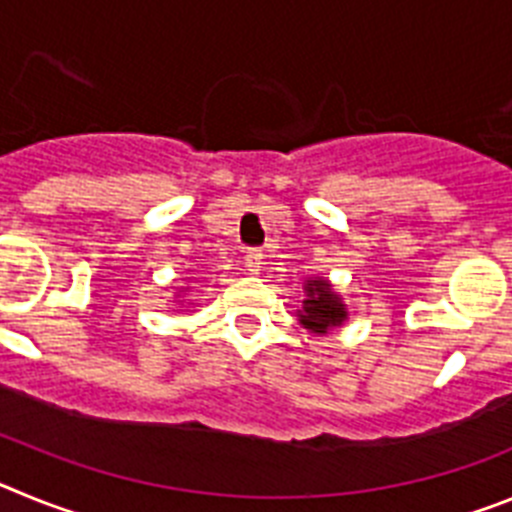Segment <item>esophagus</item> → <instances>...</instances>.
I'll return each instance as SVG.
<instances>
[{
    "mask_svg": "<svg viewBox=\"0 0 512 512\" xmlns=\"http://www.w3.org/2000/svg\"><path fill=\"white\" fill-rule=\"evenodd\" d=\"M261 264H264V251L261 248H248L246 251V266L251 274H261Z\"/></svg>",
    "mask_w": 512,
    "mask_h": 512,
    "instance_id": "34e87169",
    "label": "esophagus"
}]
</instances>
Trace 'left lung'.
Instances as JSON below:
<instances>
[{"label":"left lung","instance_id":"8db88e82","mask_svg":"<svg viewBox=\"0 0 512 512\" xmlns=\"http://www.w3.org/2000/svg\"><path fill=\"white\" fill-rule=\"evenodd\" d=\"M307 300L302 305L300 312V323L305 328L315 330V333H325L333 325H341L343 318H346V307L341 305L333 292H330V284L323 282V279H310L305 284Z\"/></svg>","mask_w":512,"mask_h":512}]
</instances>
